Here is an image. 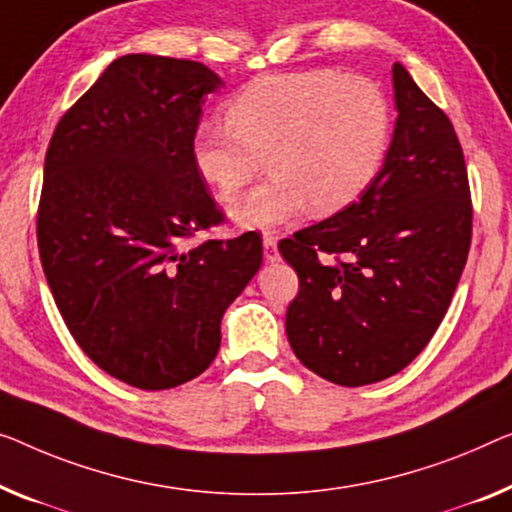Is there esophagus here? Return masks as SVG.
Here are the masks:
<instances>
[{
	"instance_id": "34e87169",
	"label": "esophagus",
	"mask_w": 512,
	"mask_h": 512,
	"mask_svg": "<svg viewBox=\"0 0 512 512\" xmlns=\"http://www.w3.org/2000/svg\"><path fill=\"white\" fill-rule=\"evenodd\" d=\"M276 236H264L262 246H264V259L266 262H276L278 259V248H276Z\"/></svg>"
}]
</instances>
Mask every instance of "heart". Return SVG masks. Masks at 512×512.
<instances>
[{
	"instance_id": "obj_1",
	"label": "heart",
	"mask_w": 512,
	"mask_h": 512,
	"mask_svg": "<svg viewBox=\"0 0 512 512\" xmlns=\"http://www.w3.org/2000/svg\"><path fill=\"white\" fill-rule=\"evenodd\" d=\"M204 121L193 160L223 204H232L269 160L273 177L239 209L236 223L271 230L312 207L331 213L368 188L384 163L391 105L375 80L333 68L264 75Z\"/></svg>"
}]
</instances>
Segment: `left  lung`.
<instances>
[{"label":"left lung","mask_w":512,"mask_h":512,"mask_svg":"<svg viewBox=\"0 0 512 512\" xmlns=\"http://www.w3.org/2000/svg\"><path fill=\"white\" fill-rule=\"evenodd\" d=\"M393 142L354 204L278 243L299 292L285 331L305 368L338 386L395 375L439 329L471 246L467 163L446 112L393 64Z\"/></svg>","instance_id":"8db88e82"}]
</instances>
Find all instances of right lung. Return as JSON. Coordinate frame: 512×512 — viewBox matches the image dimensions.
<instances>
[{"mask_svg": "<svg viewBox=\"0 0 512 512\" xmlns=\"http://www.w3.org/2000/svg\"><path fill=\"white\" fill-rule=\"evenodd\" d=\"M200 61L114 59L59 119L36 213L43 273L98 368L142 391L186 384L220 347V317L262 264V239H202L225 223L193 160Z\"/></svg>", "mask_w": 512, "mask_h": 512, "instance_id": "1", "label": "right lung"}]
</instances>
